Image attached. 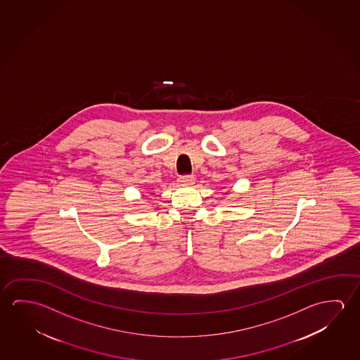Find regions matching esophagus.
<instances>
[{
  "mask_svg": "<svg viewBox=\"0 0 360 360\" xmlns=\"http://www.w3.org/2000/svg\"><path fill=\"white\" fill-rule=\"evenodd\" d=\"M177 181L181 185H191V184H194L195 176L194 175H183L177 179Z\"/></svg>",
  "mask_w": 360,
  "mask_h": 360,
  "instance_id": "1",
  "label": "esophagus"
}]
</instances>
